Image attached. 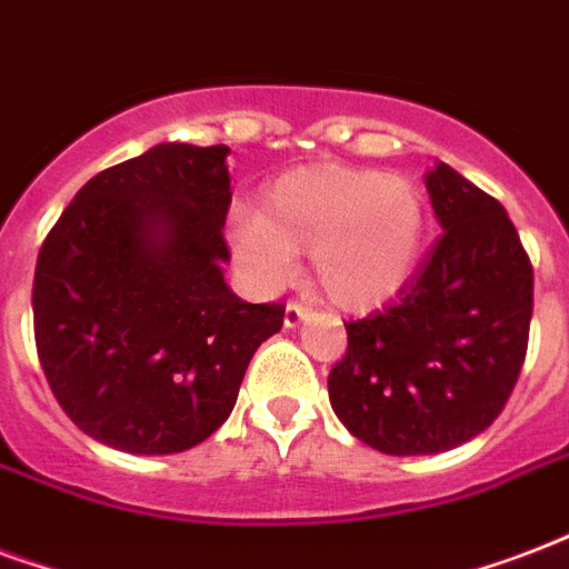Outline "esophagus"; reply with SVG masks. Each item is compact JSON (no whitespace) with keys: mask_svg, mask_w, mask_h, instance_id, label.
Wrapping results in <instances>:
<instances>
[{"mask_svg":"<svg viewBox=\"0 0 569 569\" xmlns=\"http://www.w3.org/2000/svg\"><path fill=\"white\" fill-rule=\"evenodd\" d=\"M307 316H310V307H307V303H301V301L286 303V316H283L286 328H298V325H301Z\"/></svg>","mask_w":569,"mask_h":569,"instance_id":"34e87169","label":"esophagus"}]
</instances>
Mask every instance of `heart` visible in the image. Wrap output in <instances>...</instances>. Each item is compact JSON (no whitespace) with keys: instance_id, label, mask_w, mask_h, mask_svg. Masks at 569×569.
I'll return each mask as SVG.
<instances>
[{"instance_id":"obj_1","label":"heart","mask_w":569,"mask_h":569,"mask_svg":"<svg viewBox=\"0 0 569 569\" xmlns=\"http://www.w3.org/2000/svg\"><path fill=\"white\" fill-rule=\"evenodd\" d=\"M427 232L420 190L376 169L310 167L268 190L262 211L238 208L229 247L244 274L280 289L298 271V250L328 301L363 310L388 301L411 277Z\"/></svg>"}]
</instances>
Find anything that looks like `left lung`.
Listing matches in <instances>:
<instances>
[{
  "label": "left lung",
  "instance_id": "1",
  "mask_svg": "<svg viewBox=\"0 0 569 569\" xmlns=\"http://www.w3.org/2000/svg\"><path fill=\"white\" fill-rule=\"evenodd\" d=\"M441 238L381 313L346 325L328 376L342 427L390 457L459 448L501 415L528 349L535 271L505 206L448 163L427 172Z\"/></svg>",
  "mask_w": 569,
  "mask_h": 569
}]
</instances>
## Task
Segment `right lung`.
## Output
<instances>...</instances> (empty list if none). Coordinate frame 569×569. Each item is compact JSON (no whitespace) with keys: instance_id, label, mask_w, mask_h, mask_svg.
I'll return each mask as SVG.
<instances>
[{"instance_id":"right-lung-1","label":"right lung","mask_w":569,"mask_h":569,"mask_svg":"<svg viewBox=\"0 0 569 569\" xmlns=\"http://www.w3.org/2000/svg\"><path fill=\"white\" fill-rule=\"evenodd\" d=\"M227 146L160 142L86 181L34 266V346L77 427L128 453H181L232 415L283 303L223 280Z\"/></svg>"}]
</instances>
